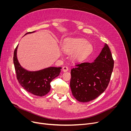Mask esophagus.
<instances>
[{
    "mask_svg": "<svg viewBox=\"0 0 131 131\" xmlns=\"http://www.w3.org/2000/svg\"><path fill=\"white\" fill-rule=\"evenodd\" d=\"M62 71H63L64 72H67L68 71V68L67 66H64L63 67V68H62Z\"/></svg>",
    "mask_w": 131,
    "mask_h": 131,
    "instance_id": "34e87169",
    "label": "esophagus"
}]
</instances>
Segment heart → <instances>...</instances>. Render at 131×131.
<instances>
[{
  "label": "heart",
  "mask_w": 131,
  "mask_h": 131,
  "mask_svg": "<svg viewBox=\"0 0 131 131\" xmlns=\"http://www.w3.org/2000/svg\"><path fill=\"white\" fill-rule=\"evenodd\" d=\"M62 49L65 52L71 54L72 58L77 61L84 60L93 50L92 45L82 38L67 39L63 43Z\"/></svg>",
  "instance_id": "obj_1"
}]
</instances>
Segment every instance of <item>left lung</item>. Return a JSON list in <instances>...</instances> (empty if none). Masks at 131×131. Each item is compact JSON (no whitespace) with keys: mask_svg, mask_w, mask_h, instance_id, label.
I'll return each instance as SVG.
<instances>
[{"mask_svg":"<svg viewBox=\"0 0 131 131\" xmlns=\"http://www.w3.org/2000/svg\"><path fill=\"white\" fill-rule=\"evenodd\" d=\"M114 64L111 51L106 43L92 63L77 64L71 71L70 87L74 97L81 102L97 98L108 85Z\"/></svg>","mask_w":131,"mask_h":131,"instance_id":"obj_1","label":"left lung"}]
</instances>
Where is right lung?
Returning <instances> with one entry per match:
<instances>
[{
    "instance_id": "add662e5",
    "label": "right lung",
    "mask_w": 131,
    "mask_h": 131,
    "mask_svg": "<svg viewBox=\"0 0 131 131\" xmlns=\"http://www.w3.org/2000/svg\"><path fill=\"white\" fill-rule=\"evenodd\" d=\"M35 31L28 32L30 34ZM18 46L14 52L13 61L16 78L20 85L26 91L35 95L42 97L50 90V82L59 75L61 67H49L37 71H29L23 68L17 57Z\"/></svg>"
}]
</instances>
